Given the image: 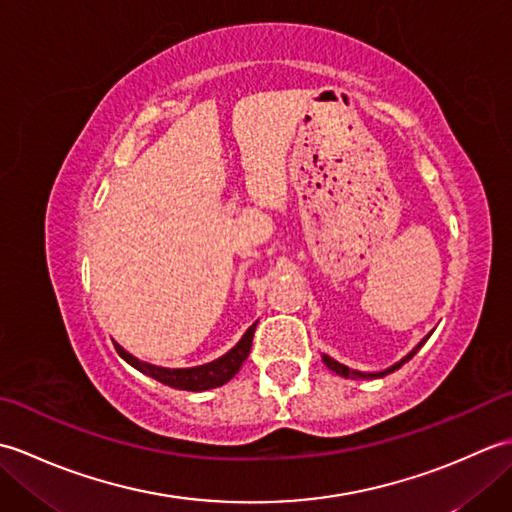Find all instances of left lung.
<instances>
[{
	"label": "left lung",
	"mask_w": 512,
	"mask_h": 512,
	"mask_svg": "<svg viewBox=\"0 0 512 512\" xmlns=\"http://www.w3.org/2000/svg\"><path fill=\"white\" fill-rule=\"evenodd\" d=\"M429 336H431V332H429L427 336H424V339H422L416 347H413V350H411L407 356H402L398 363H394V365L387 367V369H380V372H358V369H352V367H347V365H343V363H339V361H334V358L328 356V354H321V361L325 363V367L332 369V372H336V374L343 376V378H383V376H387V374H391V372H396V369H400L402 365H405V363L409 361V358H411L413 354H416L424 343H427Z\"/></svg>",
	"instance_id": "left-lung-1"
}]
</instances>
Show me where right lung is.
<instances>
[{
    "mask_svg": "<svg viewBox=\"0 0 512 512\" xmlns=\"http://www.w3.org/2000/svg\"><path fill=\"white\" fill-rule=\"evenodd\" d=\"M255 328H257V321L250 325L242 339H239L226 354L215 358V361H211V363H202L195 367H160L154 363L140 361L138 356L129 354L125 347L118 345L116 341H114V347H116L118 356H121L125 363L138 369L140 374L158 380V383H162V385L173 387V389H184V391H206L213 387H222L239 372V367H242V363L250 354Z\"/></svg>",
    "mask_w": 512,
    "mask_h": 512,
    "instance_id": "add662e5",
    "label": "right lung"
}]
</instances>
